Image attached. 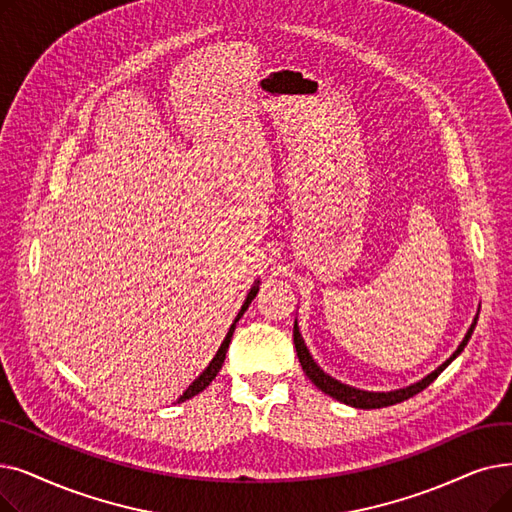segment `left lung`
I'll use <instances>...</instances> for the list:
<instances>
[{
	"mask_svg": "<svg viewBox=\"0 0 512 512\" xmlns=\"http://www.w3.org/2000/svg\"><path fill=\"white\" fill-rule=\"evenodd\" d=\"M477 326V318L475 322L471 324L469 332H466L464 341L458 345V349L454 351L452 358L448 362H443L435 372H431L429 376H425V379L406 387V389H397V391H387V393H374V391H362V389H355V387H349V385H343L341 381L332 379V376H328L316 362L314 358H311L301 335H299V328L295 324V330H293V337H295V349H297V358L303 366V372L307 374V379L314 383L318 389H322L324 393H328L330 397L339 399V402L347 404V406H353V408H364V410H372V408H385V406H393V404H399L404 402V399H410L412 395L420 393L422 389H427L437 376L446 370V366H450V362L456 358V355H460V351L466 347V343H469L473 330Z\"/></svg>",
	"mask_w": 512,
	"mask_h": 512,
	"instance_id": "8db88e82",
	"label": "left lung"
}]
</instances>
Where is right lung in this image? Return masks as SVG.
<instances>
[{
	"instance_id": "add662e5",
	"label": "right lung",
	"mask_w": 512,
	"mask_h": 512,
	"mask_svg": "<svg viewBox=\"0 0 512 512\" xmlns=\"http://www.w3.org/2000/svg\"><path fill=\"white\" fill-rule=\"evenodd\" d=\"M257 291H259V286H253L251 288V293L247 295V301H244V305H242V309L238 311V316H236V320H234V324L230 326V330H228V335H226V339H224V343H221V347H219V351L215 353V358L211 360V364L205 368V372L198 376V379L184 391V395L177 399V402H186V399H190V397H194L196 393H201L205 387H209V383L215 379L217 376V372L221 370V364H224V360H226V351H228V347H230V341H232V335H234V328H236V322L240 320V316L244 314V311H247V307L251 305V301L255 299V295H257Z\"/></svg>"
}]
</instances>
